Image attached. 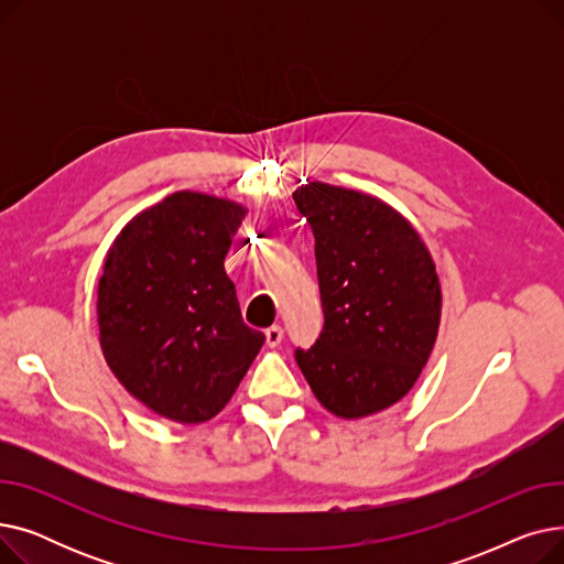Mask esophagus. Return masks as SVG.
I'll list each match as a JSON object with an SVG mask.
<instances>
[{
	"label": "esophagus",
	"instance_id": "34e87169",
	"mask_svg": "<svg viewBox=\"0 0 564 564\" xmlns=\"http://www.w3.org/2000/svg\"><path fill=\"white\" fill-rule=\"evenodd\" d=\"M264 340H267V345H270V347H279L281 345L283 329L279 327V324H274V327H270V329L264 332Z\"/></svg>",
	"mask_w": 564,
	"mask_h": 564
}]
</instances>
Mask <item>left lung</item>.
Listing matches in <instances>:
<instances>
[{
	"instance_id": "obj_1",
	"label": "left lung",
	"mask_w": 564,
	"mask_h": 564,
	"mask_svg": "<svg viewBox=\"0 0 564 564\" xmlns=\"http://www.w3.org/2000/svg\"><path fill=\"white\" fill-rule=\"evenodd\" d=\"M315 235L324 327L297 359L313 395L354 421L400 402L421 377L441 322L434 260L395 207L308 183L292 194Z\"/></svg>"
}]
</instances>
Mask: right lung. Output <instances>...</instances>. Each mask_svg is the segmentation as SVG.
Wrapping results in <instances>:
<instances>
[{
  "instance_id": "right-lung-1",
  "label": "right lung",
  "mask_w": 564,
  "mask_h": 564,
  "mask_svg": "<svg viewBox=\"0 0 564 564\" xmlns=\"http://www.w3.org/2000/svg\"><path fill=\"white\" fill-rule=\"evenodd\" d=\"M247 207L175 192L116 235L98 281L105 361L158 416L196 425L215 419L260 351L224 258Z\"/></svg>"
}]
</instances>
